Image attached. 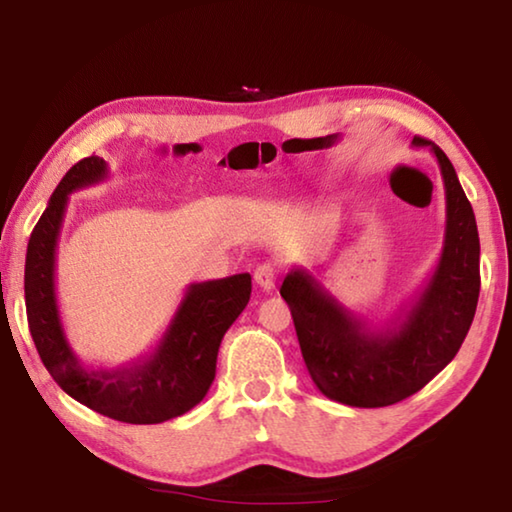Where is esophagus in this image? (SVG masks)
Listing matches in <instances>:
<instances>
[{
  "mask_svg": "<svg viewBox=\"0 0 512 512\" xmlns=\"http://www.w3.org/2000/svg\"><path fill=\"white\" fill-rule=\"evenodd\" d=\"M275 277H277V271L273 264H259L255 268V284L259 289H264V291L275 289Z\"/></svg>",
  "mask_w": 512,
  "mask_h": 512,
  "instance_id": "34e87169",
  "label": "esophagus"
}]
</instances>
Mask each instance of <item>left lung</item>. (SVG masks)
Here are the masks:
<instances>
[{
	"mask_svg": "<svg viewBox=\"0 0 512 512\" xmlns=\"http://www.w3.org/2000/svg\"><path fill=\"white\" fill-rule=\"evenodd\" d=\"M436 155L445 183V239L424 287L391 323L370 327L341 305L307 268H291L280 296L287 300L302 359L329 400L379 409L418 393L456 357L479 302V230L447 155L413 137Z\"/></svg>",
	"mask_w": 512,
	"mask_h": 512,
	"instance_id": "obj_1",
	"label": "left lung"
}]
</instances>
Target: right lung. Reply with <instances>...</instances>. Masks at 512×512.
Segmentation results:
<instances>
[{"label": "right lung", "mask_w": 512, "mask_h": 512, "mask_svg": "<svg viewBox=\"0 0 512 512\" xmlns=\"http://www.w3.org/2000/svg\"><path fill=\"white\" fill-rule=\"evenodd\" d=\"M108 178V162L90 155L69 169L31 232L24 264L29 329L49 375L76 402L112 420L158 424L178 418L210 391L223 334L250 300V275L189 284L158 345L117 368H88L67 341L56 298V248L69 194Z\"/></svg>", "instance_id": "obj_1"}]
</instances>
